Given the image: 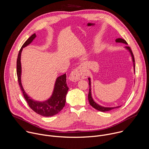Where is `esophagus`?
Listing matches in <instances>:
<instances>
[{
	"label": "esophagus",
	"instance_id": "obj_1",
	"mask_svg": "<svg viewBox=\"0 0 149 149\" xmlns=\"http://www.w3.org/2000/svg\"><path fill=\"white\" fill-rule=\"evenodd\" d=\"M86 71L82 68V67L79 66L71 72L70 75L69 79L72 82H77L80 79L86 78Z\"/></svg>",
	"mask_w": 149,
	"mask_h": 149
}]
</instances>
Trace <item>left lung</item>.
Listing matches in <instances>:
<instances>
[{"label": "left lung", "mask_w": 149, "mask_h": 149, "mask_svg": "<svg viewBox=\"0 0 149 149\" xmlns=\"http://www.w3.org/2000/svg\"><path fill=\"white\" fill-rule=\"evenodd\" d=\"M116 42H122V43H124V44H127V42L123 38H117L116 39ZM126 48H127L128 50L129 51V52L131 54V56H132V60H133V65H134V71H135V65H134V56H133V54L132 53V49L130 48V47L129 46H126ZM88 80H89V93H88V101L89 102V104L95 109H97V111H101V112H107V111H111L112 109H113L115 108H119L120 107H113V108H108V107H102V106H100V105L97 104L93 100V99L92 97V95H91V80H90V78H88Z\"/></svg>", "instance_id": "1"}]
</instances>
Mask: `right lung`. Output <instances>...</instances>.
I'll return each mask as SVG.
<instances>
[{
	"label": "right lung",
	"mask_w": 149,
	"mask_h": 149,
	"mask_svg": "<svg viewBox=\"0 0 149 149\" xmlns=\"http://www.w3.org/2000/svg\"><path fill=\"white\" fill-rule=\"evenodd\" d=\"M36 37V35L35 33L31 36L23 44L19 52L17 59V75L18 82L24 97L30 108L40 115L46 117L52 116L60 112L65 105L66 95L69 89L66 82V74L62 75L57 78L52 96L48 100L44 102L35 101L31 100L24 92L21 83L22 67L20 57L23 48L30 44Z\"/></svg>",
	"instance_id": "right-lung-1"
}]
</instances>
